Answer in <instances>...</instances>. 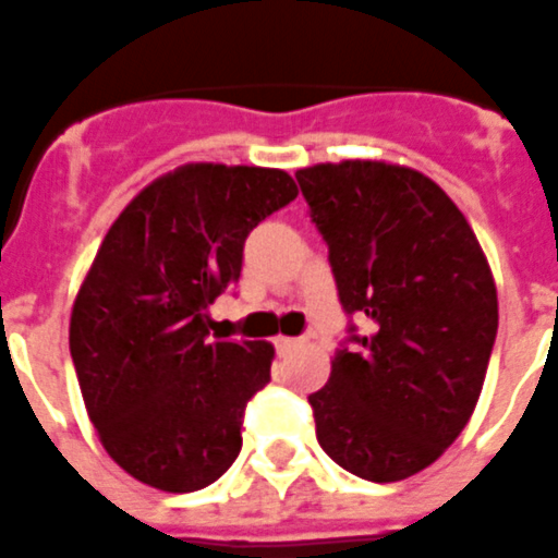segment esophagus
Here are the masks:
<instances>
[{"instance_id": "obj_1", "label": "esophagus", "mask_w": 558, "mask_h": 558, "mask_svg": "<svg viewBox=\"0 0 558 558\" xmlns=\"http://www.w3.org/2000/svg\"><path fill=\"white\" fill-rule=\"evenodd\" d=\"M296 344H299V338H288V336H279V338H276V341H274V347H276V352H279V355H284V352H290Z\"/></svg>"}]
</instances>
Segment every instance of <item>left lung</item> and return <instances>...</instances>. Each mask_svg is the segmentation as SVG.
<instances>
[{"label":"left lung","mask_w":558,"mask_h":558,"mask_svg":"<svg viewBox=\"0 0 558 558\" xmlns=\"http://www.w3.org/2000/svg\"><path fill=\"white\" fill-rule=\"evenodd\" d=\"M296 180L350 316L330 380L307 398L316 437L355 477L407 480L477 407L499 318L492 268L460 208L421 171L344 160Z\"/></svg>","instance_id":"1"}]
</instances>
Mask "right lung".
I'll use <instances>...</instances> for the list:
<instances>
[{
	"label": "right lung",
	"instance_id": "obj_1",
	"mask_svg": "<svg viewBox=\"0 0 558 558\" xmlns=\"http://www.w3.org/2000/svg\"><path fill=\"white\" fill-rule=\"evenodd\" d=\"M288 171L189 163L146 185L104 236L70 318V355L107 454L171 494L220 480L247 401L270 380L268 341H211L247 233L296 199Z\"/></svg>",
	"mask_w": 558,
	"mask_h": 558
}]
</instances>
